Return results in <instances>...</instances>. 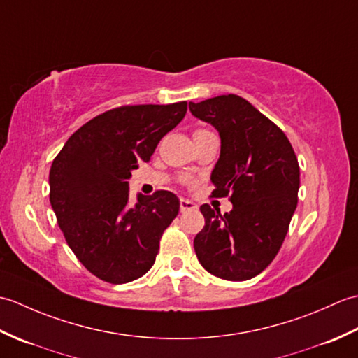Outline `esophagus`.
Here are the masks:
<instances>
[{
  "instance_id": "1",
  "label": "esophagus",
  "mask_w": 358,
  "mask_h": 358,
  "mask_svg": "<svg viewBox=\"0 0 358 358\" xmlns=\"http://www.w3.org/2000/svg\"><path fill=\"white\" fill-rule=\"evenodd\" d=\"M196 209V204L191 200H186V199H181L180 200V210L181 212H186V210H192Z\"/></svg>"
}]
</instances>
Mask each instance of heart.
Instances as JSON below:
<instances>
[{"label": "heart", "mask_w": 358, "mask_h": 358, "mask_svg": "<svg viewBox=\"0 0 358 358\" xmlns=\"http://www.w3.org/2000/svg\"><path fill=\"white\" fill-rule=\"evenodd\" d=\"M196 132H203V131H196ZM196 132H195V134H196Z\"/></svg>", "instance_id": "heart-1"}]
</instances>
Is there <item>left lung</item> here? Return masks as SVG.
<instances>
[{"mask_svg":"<svg viewBox=\"0 0 358 358\" xmlns=\"http://www.w3.org/2000/svg\"><path fill=\"white\" fill-rule=\"evenodd\" d=\"M214 126L222 150L210 173L212 196H229L232 210L200 208L204 227L194 240L199 262L229 281L254 278L275 258L296 208L300 167L281 129L238 95L189 103Z\"/></svg>","mask_w":358,"mask_h":358,"instance_id":"1","label":"left lung"}]
</instances>
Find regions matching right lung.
Returning a JSON list of instances; mask_svg holds the SVG:
<instances>
[{"instance_id":"obj_1","label":"right lung","mask_w":358,"mask_h":358,"mask_svg":"<svg viewBox=\"0 0 358 358\" xmlns=\"http://www.w3.org/2000/svg\"><path fill=\"white\" fill-rule=\"evenodd\" d=\"M187 103L121 106L71 135L50 167V204L67 245L85 268L112 285L143 277L159 238L178 215L169 191L129 203L132 171L185 118Z\"/></svg>"}]
</instances>
